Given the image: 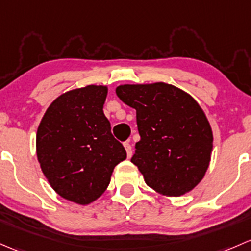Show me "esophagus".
I'll use <instances>...</instances> for the list:
<instances>
[{
    "label": "esophagus",
    "mask_w": 251,
    "mask_h": 251,
    "mask_svg": "<svg viewBox=\"0 0 251 251\" xmlns=\"http://www.w3.org/2000/svg\"><path fill=\"white\" fill-rule=\"evenodd\" d=\"M123 146H125V149L126 151V156H128V158H130L131 154H133V151H131V146H130V144H129V141H126V143L123 144Z\"/></svg>",
    "instance_id": "1"
}]
</instances>
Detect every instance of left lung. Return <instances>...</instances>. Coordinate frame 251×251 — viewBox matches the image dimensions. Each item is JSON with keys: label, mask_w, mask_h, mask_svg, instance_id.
<instances>
[{"label": "left lung", "mask_w": 251, "mask_h": 251, "mask_svg": "<svg viewBox=\"0 0 251 251\" xmlns=\"http://www.w3.org/2000/svg\"><path fill=\"white\" fill-rule=\"evenodd\" d=\"M116 94L136 110L140 141L131 163L147 186L168 197L193 190L205 175L213 151L211 126L198 102L163 82L123 84Z\"/></svg>", "instance_id": "8db88e82"}]
</instances>
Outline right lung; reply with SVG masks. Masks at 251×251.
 Instances as JSON below:
<instances>
[{
    "label": "right lung",
    "instance_id": "1",
    "mask_svg": "<svg viewBox=\"0 0 251 251\" xmlns=\"http://www.w3.org/2000/svg\"><path fill=\"white\" fill-rule=\"evenodd\" d=\"M106 86L69 90L46 111L36 135L41 169L65 200L87 205L100 197L113 169L126 158L105 117Z\"/></svg>",
    "mask_w": 251,
    "mask_h": 251
}]
</instances>
